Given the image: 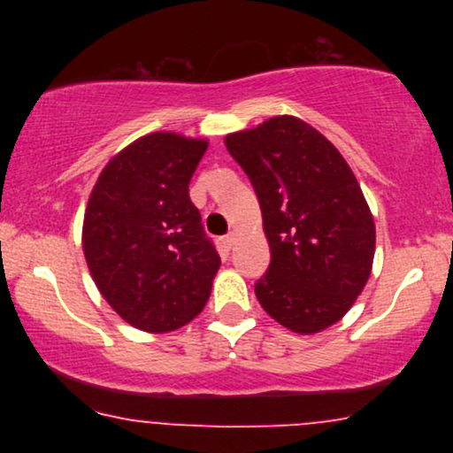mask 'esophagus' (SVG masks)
<instances>
[{"instance_id":"34e87169","label":"esophagus","mask_w":453,"mask_h":453,"mask_svg":"<svg viewBox=\"0 0 453 453\" xmlns=\"http://www.w3.org/2000/svg\"><path fill=\"white\" fill-rule=\"evenodd\" d=\"M234 241H237V234H234V233H228L226 237H222V243H225L226 250H233Z\"/></svg>"}]
</instances>
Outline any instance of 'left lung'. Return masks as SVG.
<instances>
[{
	"label": "left lung",
	"mask_w": 453,
	"mask_h": 453,
	"mask_svg": "<svg viewBox=\"0 0 453 453\" xmlns=\"http://www.w3.org/2000/svg\"><path fill=\"white\" fill-rule=\"evenodd\" d=\"M262 208L272 262L256 282L264 311L295 334H318L355 305L373 268L375 222L338 148L299 117L228 134Z\"/></svg>",
	"instance_id": "1"
}]
</instances>
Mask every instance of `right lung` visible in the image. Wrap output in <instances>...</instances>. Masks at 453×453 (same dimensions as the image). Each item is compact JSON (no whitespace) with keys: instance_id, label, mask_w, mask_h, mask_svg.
<instances>
[{"instance_id":"add662e5","label":"right lung","mask_w":453,"mask_h":453,"mask_svg":"<svg viewBox=\"0 0 453 453\" xmlns=\"http://www.w3.org/2000/svg\"><path fill=\"white\" fill-rule=\"evenodd\" d=\"M208 140L173 132L142 135L98 175L84 212L90 276L121 319L166 334L206 307L220 256L189 200Z\"/></svg>"}]
</instances>
